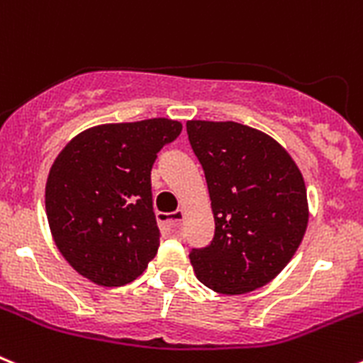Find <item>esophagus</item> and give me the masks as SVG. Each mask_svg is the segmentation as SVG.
I'll return each instance as SVG.
<instances>
[{
    "instance_id": "esophagus-1",
    "label": "esophagus",
    "mask_w": 363,
    "mask_h": 363,
    "mask_svg": "<svg viewBox=\"0 0 363 363\" xmlns=\"http://www.w3.org/2000/svg\"><path fill=\"white\" fill-rule=\"evenodd\" d=\"M184 216H185L184 211H174V213H160L158 221L165 233L178 234L179 229H182V221H184Z\"/></svg>"
}]
</instances>
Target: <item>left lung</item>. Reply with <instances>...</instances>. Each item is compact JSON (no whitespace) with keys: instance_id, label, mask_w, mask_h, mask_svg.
Instances as JSON below:
<instances>
[{"instance_id":"8db88e82","label":"left lung","mask_w":363,"mask_h":363,"mask_svg":"<svg viewBox=\"0 0 363 363\" xmlns=\"http://www.w3.org/2000/svg\"><path fill=\"white\" fill-rule=\"evenodd\" d=\"M203 167L214 238L191 249L198 280L223 294L264 287L280 274L306 234L307 192L287 150L236 121H187Z\"/></svg>"}]
</instances>
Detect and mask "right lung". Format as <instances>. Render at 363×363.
I'll return each mask as SVG.
<instances>
[{
  "label": "right lung",
  "mask_w": 363,
  "mask_h": 363,
  "mask_svg": "<svg viewBox=\"0 0 363 363\" xmlns=\"http://www.w3.org/2000/svg\"><path fill=\"white\" fill-rule=\"evenodd\" d=\"M179 121L154 118L78 134L50 167L45 209L63 258L104 287L130 284L160 247L150 171Z\"/></svg>",
  "instance_id": "obj_1"
}]
</instances>
